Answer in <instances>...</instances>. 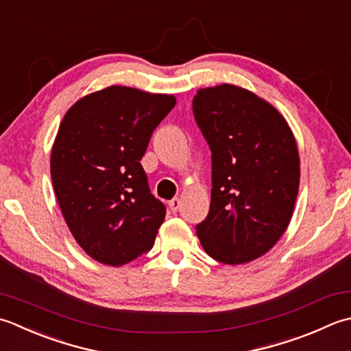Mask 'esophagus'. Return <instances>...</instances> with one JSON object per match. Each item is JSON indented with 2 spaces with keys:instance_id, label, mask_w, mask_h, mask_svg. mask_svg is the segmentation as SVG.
<instances>
[{
  "instance_id": "1",
  "label": "esophagus",
  "mask_w": 351,
  "mask_h": 351,
  "mask_svg": "<svg viewBox=\"0 0 351 351\" xmlns=\"http://www.w3.org/2000/svg\"><path fill=\"white\" fill-rule=\"evenodd\" d=\"M168 204H169V209L173 210L174 213H176L178 209H180V199H178V198H173Z\"/></svg>"
}]
</instances>
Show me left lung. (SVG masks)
Wrapping results in <instances>:
<instances>
[{"instance_id": "8db88e82", "label": "left lung", "mask_w": 351, "mask_h": 351, "mask_svg": "<svg viewBox=\"0 0 351 351\" xmlns=\"http://www.w3.org/2000/svg\"><path fill=\"white\" fill-rule=\"evenodd\" d=\"M192 112L212 152L210 209L197 234L213 259L239 265L265 254L288 227L300 159L285 118L233 84L199 89Z\"/></svg>"}]
</instances>
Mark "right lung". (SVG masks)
<instances>
[{"label": "right lung", "mask_w": 351, "mask_h": 351, "mask_svg": "<svg viewBox=\"0 0 351 351\" xmlns=\"http://www.w3.org/2000/svg\"><path fill=\"white\" fill-rule=\"evenodd\" d=\"M173 95L125 86L94 92L63 117L51 152V178L71 233L86 253L119 267L154 245L167 207L141 165Z\"/></svg>", "instance_id": "add662e5"}]
</instances>
